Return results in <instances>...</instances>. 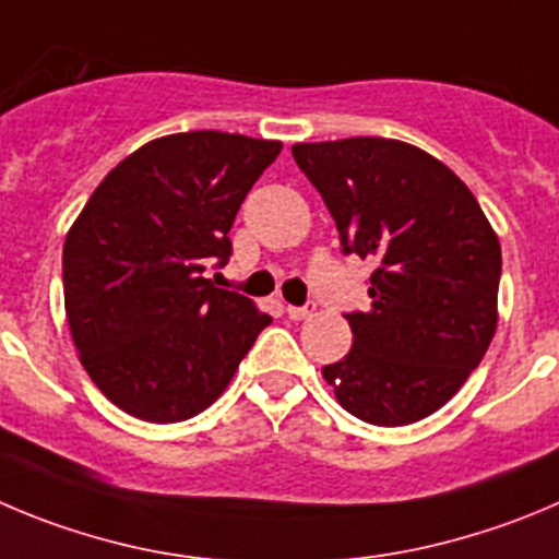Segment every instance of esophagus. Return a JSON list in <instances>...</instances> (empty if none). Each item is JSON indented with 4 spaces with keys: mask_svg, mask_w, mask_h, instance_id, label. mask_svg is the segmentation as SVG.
<instances>
[{
    "mask_svg": "<svg viewBox=\"0 0 559 559\" xmlns=\"http://www.w3.org/2000/svg\"><path fill=\"white\" fill-rule=\"evenodd\" d=\"M286 314H289V320H309V317H314V304H309V306H286Z\"/></svg>",
    "mask_w": 559,
    "mask_h": 559,
    "instance_id": "34e87169",
    "label": "esophagus"
}]
</instances>
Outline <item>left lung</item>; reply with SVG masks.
<instances>
[{"instance_id":"obj_1","label":"left lung","mask_w":559,"mask_h":559,"mask_svg":"<svg viewBox=\"0 0 559 559\" xmlns=\"http://www.w3.org/2000/svg\"><path fill=\"white\" fill-rule=\"evenodd\" d=\"M344 253L374 264L367 311L347 314L350 353L322 367L338 405L380 427L436 414L497 331L499 237L466 185L403 140L292 145Z\"/></svg>"}]
</instances>
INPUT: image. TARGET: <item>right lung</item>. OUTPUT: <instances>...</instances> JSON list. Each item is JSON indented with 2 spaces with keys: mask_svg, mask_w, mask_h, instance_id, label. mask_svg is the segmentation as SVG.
<instances>
[{
  "mask_svg": "<svg viewBox=\"0 0 559 559\" xmlns=\"http://www.w3.org/2000/svg\"><path fill=\"white\" fill-rule=\"evenodd\" d=\"M278 140L181 132L104 176L62 245V292L80 361L104 397L143 421H185L231 383L273 317L206 270Z\"/></svg>",
  "mask_w": 559,
  "mask_h": 559,
  "instance_id": "right-lung-1",
  "label": "right lung"
}]
</instances>
